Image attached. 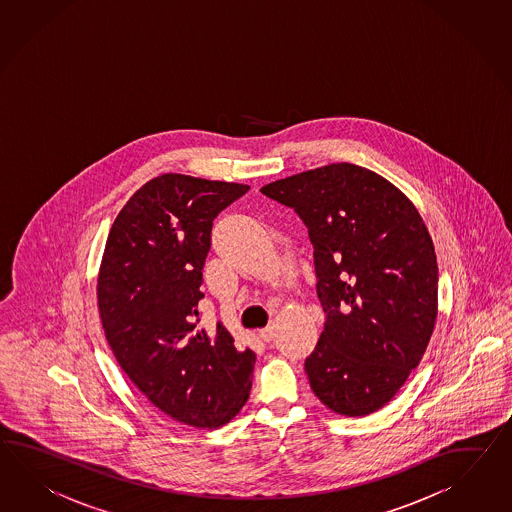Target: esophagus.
Masks as SVG:
<instances>
[{"instance_id": "1", "label": "esophagus", "mask_w": 512, "mask_h": 512, "mask_svg": "<svg viewBox=\"0 0 512 512\" xmlns=\"http://www.w3.org/2000/svg\"><path fill=\"white\" fill-rule=\"evenodd\" d=\"M259 337H261L262 340H266V342H270V340H272V338L275 337L274 327H272V325L264 327V329H261V331H259Z\"/></svg>"}]
</instances>
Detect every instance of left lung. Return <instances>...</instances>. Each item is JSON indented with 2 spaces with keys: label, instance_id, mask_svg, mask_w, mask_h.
<instances>
[{
  "label": "left lung",
  "instance_id": "8db88e82",
  "mask_svg": "<svg viewBox=\"0 0 512 512\" xmlns=\"http://www.w3.org/2000/svg\"><path fill=\"white\" fill-rule=\"evenodd\" d=\"M262 194L309 231L324 331L305 359L331 411L366 416L396 396L437 320L438 266L422 216L387 179L338 163L279 179Z\"/></svg>",
  "mask_w": 512,
  "mask_h": 512
}]
</instances>
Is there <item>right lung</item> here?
<instances>
[{
	"mask_svg": "<svg viewBox=\"0 0 512 512\" xmlns=\"http://www.w3.org/2000/svg\"><path fill=\"white\" fill-rule=\"evenodd\" d=\"M248 185L164 174L116 216L98 303L105 337L127 377L177 422L212 429L248 401L255 353L224 325L200 327L212 222Z\"/></svg>",
	"mask_w": 512,
	"mask_h": 512,
	"instance_id": "right-lung-1",
	"label": "right lung"
}]
</instances>
